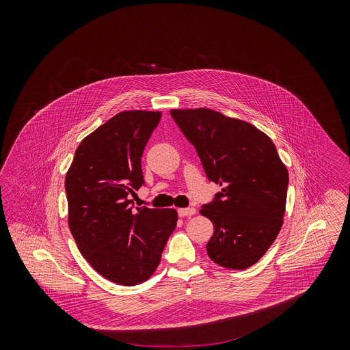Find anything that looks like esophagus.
<instances>
[{"instance_id":"1","label":"esophagus","mask_w":350,"mask_h":350,"mask_svg":"<svg viewBox=\"0 0 350 350\" xmlns=\"http://www.w3.org/2000/svg\"><path fill=\"white\" fill-rule=\"evenodd\" d=\"M197 213V210L194 207H186V208H178V214L179 217H189V215H194Z\"/></svg>"}]
</instances>
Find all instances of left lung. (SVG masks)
<instances>
[{
  "instance_id": "1",
  "label": "left lung",
  "mask_w": 350,
  "mask_h": 350,
  "mask_svg": "<svg viewBox=\"0 0 350 350\" xmlns=\"http://www.w3.org/2000/svg\"><path fill=\"white\" fill-rule=\"evenodd\" d=\"M206 176L222 190L200 208L214 225L206 250L229 269L256 264L276 240L286 213L288 171L273 142L254 125L213 109H172Z\"/></svg>"
}]
</instances>
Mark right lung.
<instances>
[{
  "mask_svg": "<svg viewBox=\"0 0 350 350\" xmlns=\"http://www.w3.org/2000/svg\"><path fill=\"white\" fill-rule=\"evenodd\" d=\"M161 111L124 110L86 136L66 175L68 226L105 279L136 286L156 271L178 221L175 208H133L144 185L142 156Z\"/></svg>",
  "mask_w": 350,
  "mask_h": 350,
  "instance_id": "right-lung-1",
  "label": "right lung"
}]
</instances>
